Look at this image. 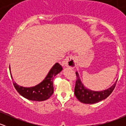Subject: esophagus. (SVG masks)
Masks as SVG:
<instances>
[{
	"mask_svg": "<svg viewBox=\"0 0 126 126\" xmlns=\"http://www.w3.org/2000/svg\"><path fill=\"white\" fill-rule=\"evenodd\" d=\"M64 64L65 66L69 67L71 68H74L76 66V58L73 55H69L64 60Z\"/></svg>",
	"mask_w": 126,
	"mask_h": 126,
	"instance_id": "esophagus-1",
	"label": "esophagus"
}]
</instances>
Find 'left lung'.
Here are the masks:
<instances>
[{"mask_svg": "<svg viewBox=\"0 0 126 126\" xmlns=\"http://www.w3.org/2000/svg\"><path fill=\"white\" fill-rule=\"evenodd\" d=\"M77 80L74 89V94L77 99L84 104H92L106 99L112 93L116 86L117 80L111 87L102 91H93L86 88L82 83L78 72H76Z\"/></svg>", "mask_w": 126, "mask_h": 126, "instance_id": "8db88e82", "label": "left lung"}]
</instances>
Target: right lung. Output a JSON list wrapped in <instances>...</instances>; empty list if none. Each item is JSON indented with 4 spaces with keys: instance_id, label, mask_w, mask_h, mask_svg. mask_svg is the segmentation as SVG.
I'll return each instance as SVG.
<instances>
[{
    "instance_id": "obj_1",
    "label": "right lung",
    "mask_w": 126,
    "mask_h": 126,
    "mask_svg": "<svg viewBox=\"0 0 126 126\" xmlns=\"http://www.w3.org/2000/svg\"><path fill=\"white\" fill-rule=\"evenodd\" d=\"M62 66L58 63H56L49 72L46 77L41 82L34 87H24L17 85L14 81L13 85L17 92L27 99L33 101H43L48 99L54 93L53 79L56 75L59 74L62 71ZM10 72L11 79H13L10 66Z\"/></svg>"
}]
</instances>
